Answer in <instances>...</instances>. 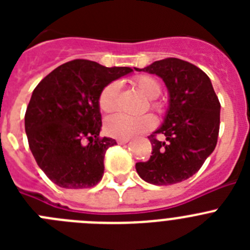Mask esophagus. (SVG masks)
I'll return each mask as SVG.
<instances>
[{"label":"esophagus","mask_w":250,"mask_h":250,"mask_svg":"<svg viewBox=\"0 0 250 250\" xmlns=\"http://www.w3.org/2000/svg\"><path fill=\"white\" fill-rule=\"evenodd\" d=\"M129 141H130V139H118V144L125 145V144H127Z\"/></svg>","instance_id":"esophagus-1"}]
</instances>
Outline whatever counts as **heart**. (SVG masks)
Listing matches in <instances>:
<instances>
[{
  "label": "heart",
  "mask_w": 250,
  "mask_h": 250,
  "mask_svg": "<svg viewBox=\"0 0 250 250\" xmlns=\"http://www.w3.org/2000/svg\"><path fill=\"white\" fill-rule=\"evenodd\" d=\"M134 83L139 89V91L144 95L149 100H154L160 95L161 86L156 79L147 75H141L135 77ZM119 92L120 85L118 83H110L103 89L99 96V106L104 112H111L118 106ZM152 109L160 111V104L151 101L150 103ZM155 126V119L151 115H143V116H129V115L116 114L110 116L105 121V131L107 135L116 139H131L139 135L141 132Z\"/></svg>",
  "instance_id": "b5f03b06"
}]
</instances>
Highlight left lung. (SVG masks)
Returning <instances> with one entry per match:
<instances>
[{"mask_svg": "<svg viewBox=\"0 0 250 250\" xmlns=\"http://www.w3.org/2000/svg\"><path fill=\"white\" fill-rule=\"evenodd\" d=\"M135 70L160 77L169 95L164 121L149 136L151 156L136 163V171L154 185L187 180L202 167L218 140L220 104L210 79L195 65L175 57ZM155 133H163L166 140L159 142Z\"/></svg>", "mask_w": 250, "mask_h": 250, "instance_id": "1", "label": "left lung"}]
</instances>
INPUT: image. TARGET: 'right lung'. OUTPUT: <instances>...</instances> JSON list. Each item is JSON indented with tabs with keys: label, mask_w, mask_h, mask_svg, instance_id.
I'll use <instances>...</instances> for the list:
<instances>
[{
	"label": "right lung",
	"mask_w": 250,
	"mask_h": 250,
	"mask_svg": "<svg viewBox=\"0 0 250 250\" xmlns=\"http://www.w3.org/2000/svg\"><path fill=\"white\" fill-rule=\"evenodd\" d=\"M130 72L74 60L36 86L26 110V135L37 165L56 185L83 189L103 179L105 152L116 141L100 138L99 96L107 83Z\"/></svg>",
	"instance_id": "add662e5"
}]
</instances>
